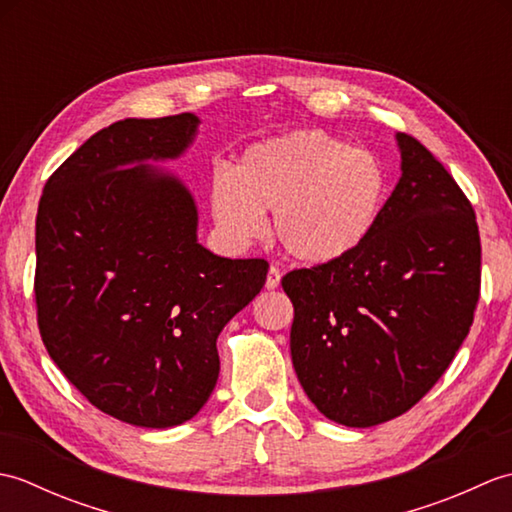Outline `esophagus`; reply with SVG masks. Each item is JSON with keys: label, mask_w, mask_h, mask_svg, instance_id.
<instances>
[{"label": "esophagus", "mask_w": 512, "mask_h": 512, "mask_svg": "<svg viewBox=\"0 0 512 512\" xmlns=\"http://www.w3.org/2000/svg\"><path fill=\"white\" fill-rule=\"evenodd\" d=\"M279 281H281L279 268H277V266H270V268H268V277H266V288H268V290H275V288L279 286Z\"/></svg>", "instance_id": "obj_1"}]
</instances>
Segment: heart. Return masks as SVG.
Here are the masks:
<instances>
[{
  "label": "heart",
  "instance_id": "heart-1",
  "mask_svg": "<svg viewBox=\"0 0 512 512\" xmlns=\"http://www.w3.org/2000/svg\"><path fill=\"white\" fill-rule=\"evenodd\" d=\"M387 171L372 151L321 129H295L250 145L231 173H217L209 204L233 246L270 233L299 264L323 266L354 253L372 235L387 202Z\"/></svg>",
  "mask_w": 512,
  "mask_h": 512
}]
</instances>
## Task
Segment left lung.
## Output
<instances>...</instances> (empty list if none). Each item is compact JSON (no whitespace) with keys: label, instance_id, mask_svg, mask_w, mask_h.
I'll list each match as a JSON object with an SVG mask.
<instances>
[{"label":"left lung","instance_id":"8db88e82","mask_svg":"<svg viewBox=\"0 0 512 512\" xmlns=\"http://www.w3.org/2000/svg\"><path fill=\"white\" fill-rule=\"evenodd\" d=\"M400 178L376 228L332 264L281 281L295 306L290 354L325 418L374 427L438 383L480 299L471 202L416 138L396 134Z\"/></svg>","mask_w":512,"mask_h":512}]
</instances>
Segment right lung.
I'll list each match as a JSON object with an SVG mask.
<instances>
[{"instance_id":"obj_1","label":"right lung","mask_w":512,"mask_h":512,"mask_svg":"<svg viewBox=\"0 0 512 512\" xmlns=\"http://www.w3.org/2000/svg\"><path fill=\"white\" fill-rule=\"evenodd\" d=\"M200 118H125L52 173L37 211L35 297L50 358L96 409L167 429L220 376L217 336L266 284L264 259L198 242V204L165 162Z\"/></svg>"}]
</instances>
